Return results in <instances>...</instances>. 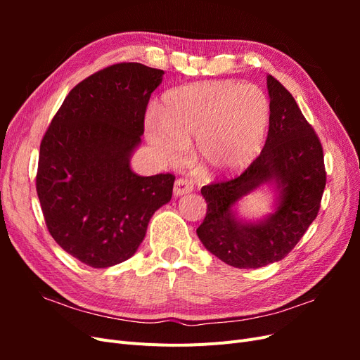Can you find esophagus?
<instances>
[{"label": "esophagus", "mask_w": 360, "mask_h": 360, "mask_svg": "<svg viewBox=\"0 0 360 360\" xmlns=\"http://www.w3.org/2000/svg\"><path fill=\"white\" fill-rule=\"evenodd\" d=\"M192 189H193L192 183L186 179H177L176 183H174V195H176V197H180V195L188 193Z\"/></svg>", "instance_id": "34e87169"}]
</instances>
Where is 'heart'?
<instances>
[{
  "label": "heart",
  "instance_id": "1",
  "mask_svg": "<svg viewBox=\"0 0 360 360\" xmlns=\"http://www.w3.org/2000/svg\"><path fill=\"white\" fill-rule=\"evenodd\" d=\"M269 123V102L257 85L207 81L163 96L147 138L160 160L179 163L195 138L200 167L212 174L242 169L254 159Z\"/></svg>",
  "mask_w": 360,
  "mask_h": 360
}]
</instances>
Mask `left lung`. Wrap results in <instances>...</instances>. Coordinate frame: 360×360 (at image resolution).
<instances>
[{"mask_svg":"<svg viewBox=\"0 0 360 360\" xmlns=\"http://www.w3.org/2000/svg\"><path fill=\"white\" fill-rule=\"evenodd\" d=\"M270 117L266 144L236 177L202 186L207 213L197 228L200 240L224 263L258 269L285 258L319 214L326 186L323 146L291 93L267 76ZM263 182L281 191L277 212L264 223L237 221L231 207Z\"/></svg>","mask_w":360,"mask_h":360,"instance_id":"1","label":"left lung"}]
</instances>
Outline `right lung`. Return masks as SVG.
<instances>
[{
    "mask_svg": "<svg viewBox=\"0 0 360 360\" xmlns=\"http://www.w3.org/2000/svg\"><path fill=\"white\" fill-rule=\"evenodd\" d=\"M163 70L117 63L73 86L40 143L36 189L49 234L81 263L132 257L172 197L171 172L141 177L129 159Z\"/></svg>",
    "mask_w": 360,
    "mask_h": 360,
    "instance_id": "right-lung-1",
    "label": "right lung"
}]
</instances>
